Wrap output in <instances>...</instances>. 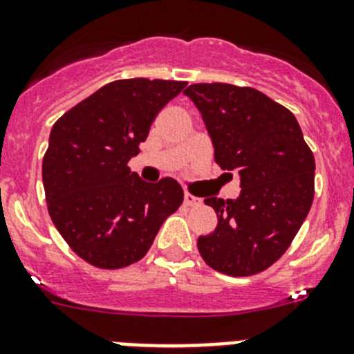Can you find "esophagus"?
<instances>
[{
  "instance_id": "esophagus-1",
  "label": "esophagus",
  "mask_w": 354,
  "mask_h": 354,
  "mask_svg": "<svg viewBox=\"0 0 354 354\" xmlns=\"http://www.w3.org/2000/svg\"><path fill=\"white\" fill-rule=\"evenodd\" d=\"M183 199H185V205L187 206H194V205H197V203H199V197H196L194 196V194H190V192H185L183 194Z\"/></svg>"
}]
</instances>
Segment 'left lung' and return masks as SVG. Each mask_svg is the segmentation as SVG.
<instances>
[{
    "label": "left lung",
    "mask_w": 354,
    "mask_h": 354,
    "mask_svg": "<svg viewBox=\"0 0 354 354\" xmlns=\"http://www.w3.org/2000/svg\"><path fill=\"white\" fill-rule=\"evenodd\" d=\"M183 95L199 109L215 162L240 174L236 199L206 197L215 231L197 238L205 263L231 277L272 266L300 231L314 199L316 162L295 114L254 88L190 84Z\"/></svg>",
    "instance_id": "1"
}]
</instances>
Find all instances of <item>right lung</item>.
Masks as SVG:
<instances>
[{
	"instance_id": "obj_1",
	"label": "right lung",
	"mask_w": 354,
	"mask_h": 354,
	"mask_svg": "<svg viewBox=\"0 0 354 354\" xmlns=\"http://www.w3.org/2000/svg\"><path fill=\"white\" fill-rule=\"evenodd\" d=\"M185 86L145 77L114 81L54 123L42 164L47 209L86 263L104 270L138 263L183 203L176 180L146 183L130 173L129 160L162 107Z\"/></svg>"
}]
</instances>
